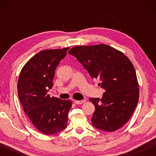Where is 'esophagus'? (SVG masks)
Returning a JSON list of instances; mask_svg holds the SVG:
<instances>
[{
    "label": "esophagus",
    "instance_id": "34e87169",
    "mask_svg": "<svg viewBox=\"0 0 156 156\" xmlns=\"http://www.w3.org/2000/svg\"><path fill=\"white\" fill-rule=\"evenodd\" d=\"M86 100H75L74 102L76 105H81L84 103V102H85Z\"/></svg>",
    "mask_w": 156,
    "mask_h": 156
}]
</instances>
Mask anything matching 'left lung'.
<instances>
[{
    "mask_svg": "<svg viewBox=\"0 0 156 156\" xmlns=\"http://www.w3.org/2000/svg\"><path fill=\"white\" fill-rule=\"evenodd\" d=\"M68 54L77 58L92 79H99L98 85L105 90L101 99L89 98L96 108L92 125L107 132L122 127L133 114L139 99V85L131 60L105 44L76 46Z\"/></svg>",
    "mask_w": 156,
    "mask_h": 156,
    "instance_id": "8db88e82",
    "label": "left lung"
}]
</instances>
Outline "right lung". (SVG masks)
<instances>
[{"mask_svg":"<svg viewBox=\"0 0 156 156\" xmlns=\"http://www.w3.org/2000/svg\"><path fill=\"white\" fill-rule=\"evenodd\" d=\"M69 47L43 50L33 56L21 70L18 80V95L25 113L42 133L52 135L67 127L70 100L49 96L55 70L66 56Z\"/></svg>","mask_w":156,"mask_h":156,"instance_id":"1","label":"right lung"}]
</instances>
